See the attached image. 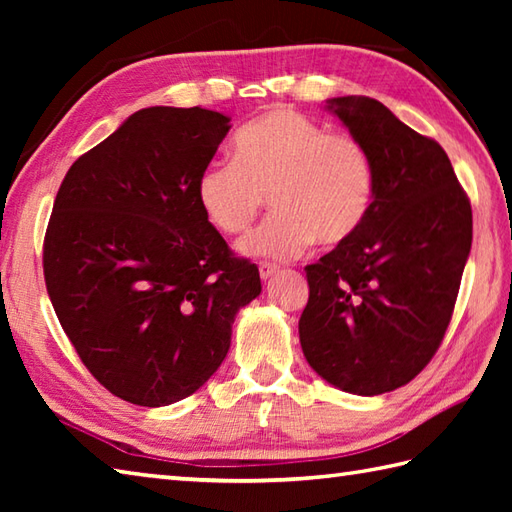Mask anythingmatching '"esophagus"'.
<instances>
[{"label":"esophagus","instance_id":"1","mask_svg":"<svg viewBox=\"0 0 512 512\" xmlns=\"http://www.w3.org/2000/svg\"><path fill=\"white\" fill-rule=\"evenodd\" d=\"M277 266L275 264H259V277H262L264 281L266 279H270V277H273L275 273H277Z\"/></svg>","mask_w":512,"mask_h":512}]
</instances>
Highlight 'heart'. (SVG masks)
Returning <instances> with one entry per match:
<instances>
[{"label":"heart","instance_id":"b5f03b06","mask_svg":"<svg viewBox=\"0 0 512 512\" xmlns=\"http://www.w3.org/2000/svg\"><path fill=\"white\" fill-rule=\"evenodd\" d=\"M374 191V165L361 140L288 107L239 129L233 160H211L195 184L206 222L222 235H244L268 198L275 213L242 250L273 262L301 257L314 239L347 242L372 211Z\"/></svg>","mask_w":512,"mask_h":512}]
</instances>
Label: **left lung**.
Returning a JSON list of instances; mask_svg holds the SVG:
<instances>
[{
    "label": "left lung",
    "mask_w": 512,
    "mask_h": 512,
    "mask_svg": "<svg viewBox=\"0 0 512 512\" xmlns=\"http://www.w3.org/2000/svg\"><path fill=\"white\" fill-rule=\"evenodd\" d=\"M365 145L376 191L363 226L306 266V361L330 385L378 396L416 378L444 339L471 253L473 213L451 160L367 96L330 99Z\"/></svg>",
    "instance_id": "1"
}]
</instances>
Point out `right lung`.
<instances>
[{
  "label": "right lung",
  "instance_id": "obj_1",
  "mask_svg": "<svg viewBox=\"0 0 512 512\" xmlns=\"http://www.w3.org/2000/svg\"><path fill=\"white\" fill-rule=\"evenodd\" d=\"M202 107L138 110L74 162L43 239L63 332L114 396L165 407L222 365L259 270L206 222L195 195L231 129Z\"/></svg>",
  "mask_w": 512,
  "mask_h": 512
}]
</instances>
